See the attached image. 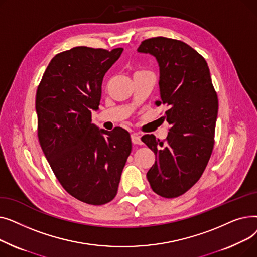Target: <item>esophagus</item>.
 I'll return each instance as SVG.
<instances>
[{
	"label": "esophagus",
	"mask_w": 257,
	"mask_h": 257,
	"mask_svg": "<svg viewBox=\"0 0 257 257\" xmlns=\"http://www.w3.org/2000/svg\"><path fill=\"white\" fill-rule=\"evenodd\" d=\"M131 142L134 145H142V140H141V136L139 133H133L131 136Z\"/></svg>",
	"instance_id": "1"
}]
</instances>
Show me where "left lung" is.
Here are the masks:
<instances>
[{
    "instance_id": "left-lung-1",
    "label": "left lung",
    "mask_w": 257,
    "mask_h": 257,
    "mask_svg": "<svg viewBox=\"0 0 257 257\" xmlns=\"http://www.w3.org/2000/svg\"><path fill=\"white\" fill-rule=\"evenodd\" d=\"M153 55L159 65L160 101L168 110L166 140L146 134L142 141L155 153L147 173L157 195L176 198L196 184L203 174L214 145L219 101L206 60L187 44L168 37L145 39L138 49Z\"/></svg>"
}]
</instances>
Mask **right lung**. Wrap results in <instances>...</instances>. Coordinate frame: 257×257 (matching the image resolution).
Masks as SVG:
<instances>
[{"mask_svg": "<svg viewBox=\"0 0 257 257\" xmlns=\"http://www.w3.org/2000/svg\"><path fill=\"white\" fill-rule=\"evenodd\" d=\"M123 48L75 47L53 57L37 87L35 107L40 147L64 190L90 205L116 196L131 139L127 130L91 124L106 72Z\"/></svg>", "mask_w": 257, "mask_h": 257, "instance_id": "right-lung-1", "label": "right lung"}]
</instances>
